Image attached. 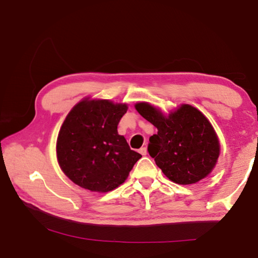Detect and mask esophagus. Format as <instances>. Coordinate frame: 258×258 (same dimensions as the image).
<instances>
[{"instance_id":"34e87169","label":"esophagus","mask_w":258,"mask_h":258,"mask_svg":"<svg viewBox=\"0 0 258 258\" xmlns=\"http://www.w3.org/2000/svg\"><path fill=\"white\" fill-rule=\"evenodd\" d=\"M140 153H141L142 155H146L147 154V149H146V147H141Z\"/></svg>"}]
</instances>
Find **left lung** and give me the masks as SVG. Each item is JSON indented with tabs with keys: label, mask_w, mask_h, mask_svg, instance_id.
I'll use <instances>...</instances> for the list:
<instances>
[{
	"label": "left lung",
	"mask_w": 258,
	"mask_h": 258,
	"mask_svg": "<svg viewBox=\"0 0 258 258\" xmlns=\"http://www.w3.org/2000/svg\"><path fill=\"white\" fill-rule=\"evenodd\" d=\"M135 108L157 128L147 150L168 179L189 185L210 175L220 156V141L204 114L188 104L167 116L146 102Z\"/></svg>",
	"instance_id": "obj_1"
}]
</instances>
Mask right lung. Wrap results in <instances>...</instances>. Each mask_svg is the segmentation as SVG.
<instances>
[{
    "label": "right lung",
    "instance_id": "add662e5",
    "mask_svg": "<svg viewBox=\"0 0 258 258\" xmlns=\"http://www.w3.org/2000/svg\"><path fill=\"white\" fill-rule=\"evenodd\" d=\"M127 111L123 103L84 98L71 109L59 128L56 157L63 173L76 185L106 193L125 182L142 157L117 133Z\"/></svg>",
    "mask_w": 258,
    "mask_h": 258
}]
</instances>
